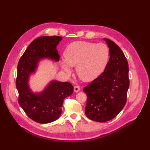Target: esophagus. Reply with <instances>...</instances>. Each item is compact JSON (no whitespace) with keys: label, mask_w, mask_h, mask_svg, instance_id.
I'll use <instances>...</instances> for the list:
<instances>
[{"label":"esophagus","mask_w":150,"mask_h":150,"mask_svg":"<svg viewBox=\"0 0 150 150\" xmlns=\"http://www.w3.org/2000/svg\"><path fill=\"white\" fill-rule=\"evenodd\" d=\"M74 92H76V93L79 92V91H80V87H79V86H78V85L75 86L74 87Z\"/></svg>","instance_id":"obj_1"}]
</instances>
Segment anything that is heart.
<instances>
[{"mask_svg": "<svg viewBox=\"0 0 150 150\" xmlns=\"http://www.w3.org/2000/svg\"><path fill=\"white\" fill-rule=\"evenodd\" d=\"M66 61L62 67L67 74L71 67H76V74L86 82L93 81L101 74L108 65L110 50L103 43L76 41L67 46L64 52Z\"/></svg>", "mask_w": 150, "mask_h": 150, "instance_id": "heart-1", "label": "heart"}]
</instances>
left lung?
<instances>
[{
	"instance_id": "8db88e82",
	"label": "left lung",
	"mask_w": 150,
	"mask_h": 150,
	"mask_svg": "<svg viewBox=\"0 0 150 150\" xmlns=\"http://www.w3.org/2000/svg\"><path fill=\"white\" fill-rule=\"evenodd\" d=\"M110 50V60L101 74L83 88L87 95L85 114L94 121L111 120L125 106L129 86L128 61L120 47L104 39Z\"/></svg>"
}]
</instances>
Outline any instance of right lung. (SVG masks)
Returning <instances> with one entry per match:
<instances>
[{"label": "right lung", "mask_w": 150, "mask_h": 150, "mask_svg": "<svg viewBox=\"0 0 150 150\" xmlns=\"http://www.w3.org/2000/svg\"><path fill=\"white\" fill-rule=\"evenodd\" d=\"M62 39L60 36H42L35 39L27 48L17 65L16 84L19 93L18 102L29 117L40 124L57 120L61 115L64 99L73 93V86L68 82L53 81L39 94L32 93L27 83L40 59L59 60L56 47Z\"/></svg>", "instance_id": "add662e5"}]
</instances>
